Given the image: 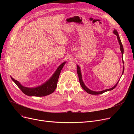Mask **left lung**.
I'll return each instance as SVG.
<instances>
[{
  "mask_svg": "<svg viewBox=\"0 0 134 134\" xmlns=\"http://www.w3.org/2000/svg\"><path fill=\"white\" fill-rule=\"evenodd\" d=\"M114 33L117 36V39H118V42H119V45H120V50L121 51V53H122V59H123V53H124V49H123V45L122 44V42H121V39L120 38H119V35L118 34V32L116 30H114V31H113ZM123 63L124 64V61H123ZM124 66H123V72H122V74H123L124 73ZM77 73H78V76H79V82H80V84L81 85L82 88L85 90L86 92H87L88 93L90 94H102L105 92H107V91H111L113 89H114L116 86L117 85V83H118L119 81L117 82V83L116 84V85L113 87H112L111 88H109V89H107V90H103V91H98V92H96V91H92L90 90L89 88H88L86 86L85 84H84L83 82V80L82 79V76H81V71H80V67L77 65Z\"/></svg>",
  "mask_w": 134,
  "mask_h": 134,
  "instance_id": "8db88e82",
  "label": "left lung"
}]
</instances>
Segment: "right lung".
Instances as JSON below:
<instances>
[{"label": "right lung", "instance_id": "add662e5", "mask_svg": "<svg viewBox=\"0 0 134 134\" xmlns=\"http://www.w3.org/2000/svg\"><path fill=\"white\" fill-rule=\"evenodd\" d=\"M66 62H63L62 64H61L58 67L52 76L47 81H46V82L36 87L29 88L24 87L21 85L17 80L14 79L12 77L11 79L25 94L29 96L35 97L46 96L52 93L56 89V86H57L58 81L59 79L60 74L61 73V71L63 67L65 65Z\"/></svg>", "mask_w": 134, "mask_h": 134}]
</instances>
